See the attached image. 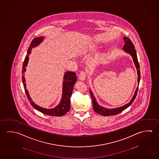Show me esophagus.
Returning <instances> with one entry per match:
<instances>
[{"mask_svg":"<svg viewBox=\"0 0 159 159\" xmlns=\"http://www.w3.org/2000/svg\"><path fill=\"white\" fill-rule=\"evenodd\" d=\"M79 78L81 80H85L86 76V73L85 71H81L79 75Z\"/></svg>","mask_w":159,"mask_h":159,"instance_id":"obj_1","label":"esophagus"}]
</instances>
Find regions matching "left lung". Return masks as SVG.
<instances>
[{"label":"left lung","instance_id":"obj_1","mask_svg":"<svg viewBox=\"0 0 159 159\" xmlns=\"http://www.w3.org/2000/svg\"><path fill=\"white\" fill-rule=\"evenodd\" d=\"M124 40L125 42V44L123 47V50H124L125 52L130 54L132 56L133 61L135 65L136 68L138 70V86H139L140 80V65H139V63L138 61V57H137V54H136V52L135 49V47L133 44L132 42L131 41V40L128 37H124ZM138 86L136 89L135 94L133 96V98L128 104L125 105L123 107L114 108V109H107V108H105L104 107H102V106L99 105L96 102V99L94 96L93 92L91 91V90H90V94L91 98L93 100V109H94V111L99 114L102 115L103 116H111V115L118 114L120 112H122V111H124L126 108H128V107H129L134 101V100L137 95V93H138V88H139Z\"/></svg>","mask_w":159,"mask_h":159}]
</instances>
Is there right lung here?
<instances>
[{
    "label": "right lung",
    "instance_id": "add662e5",
    "mask_svg": "<svg viewBox=\"0 0 159 159\" xmlns=\"http://www.w3.org/2000/svg\"><path fill=\"white\" fill-rule=\"evenodd\" d=\"M44 37H41L39 38H35L32 42H31L29 49L27 52V55L25 57L24 61L23 69H22V81L23 83L24 88L25 90V92L26 93V96L29 100L30 104L32 107H34L35 109L39 111L40 112H42L44 114L50 116H61L65 115L66 112H68L70 109V98L72 95L73 87L76 81L77 80V76H76L75 73L73 71H68L66 72L64 76V82H63V97L61 98V100L60 104L55 107L54 109H47L45 108H43L39 107L38 105L35 104L34 102L31 100L30 97L29 96L28 91L26 89V84H25V79L24 77V73L25 71V67L28 64V61L29 60V55L31 52V50L33 48L37 47L43 41Z\"/></svg>",
    "mask_w": 159,
    "mask_h": 159
}]
</instances>
